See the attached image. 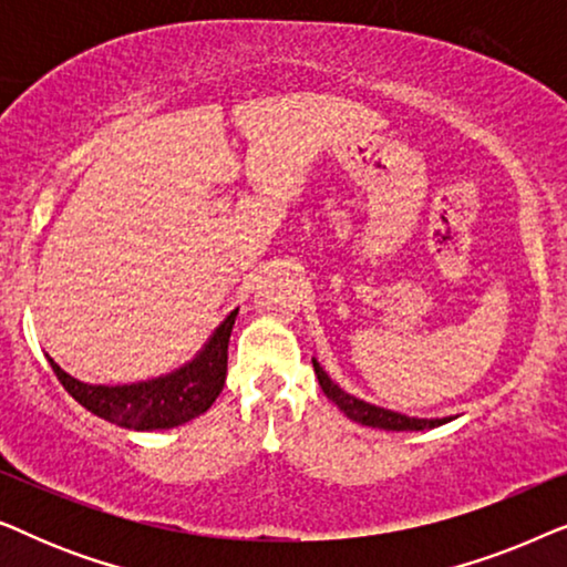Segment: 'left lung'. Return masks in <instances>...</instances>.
Here are the masks:
<instances>
[{"label":"left lung","mask_w":567,"mask_h":567,"mask_svg":"<svg viewBox=\"0 0 567 567\" xmlns=\"http://www.w3.org/2000/svg\"><path fill=\"white\" fill-rule=\"evenodd\" d=\"M317 382H320L322 392L328 394V400L336 402L340 408V413L351 417V421L369 425V429H382V431H429V429H439L454 417H410L402 413H394V410L371 405V402L355 398V394H348L346 390L332 382V379L324 374V369L320 367V361L312 359Z\"/></svg>","instance_id":"obj_1"}]
</instances>
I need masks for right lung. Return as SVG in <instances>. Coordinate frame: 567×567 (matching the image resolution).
<instances>
[{
  "instance_id": "right-lung-1",
  "label": "right lung",
  "mask_w": 567,
  "mask_h": 567,
  "mask_svg": "<svg viewBox=\"0 0 567 567\" xmlns=\"http://www.w3.org/2000/svg\"><path fill=\"white\" fill-rule=\"evenodd\" d=\"M239 309L224 317L204 348L167 374L134 384H87L66 374L49 355L64 390L92 415L131 431H165L204 415L227 379V348Z\"/></svg>"
}]
</instances>
